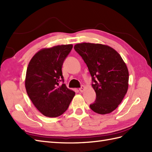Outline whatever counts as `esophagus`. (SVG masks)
Returning a JSON list of instances; mask_svg holds the SVG:
<instances>
[{
	"mask_svg": "<svg viewBox=\"0 0 152 152\" xmlns=\"http://www.w3.org/2000/svg\"><path fill=\"white\" fill-rule=\"evenodd\" d=\"M83 90H84V86H81V88H79V91H80V92H83Z\"/></svg>",
	"mask_w": 152,
	"mask_h": 152,
	"instance_id": "obj_1",
	"label": "esophagus"
}]
</instances>
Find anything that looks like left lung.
Returning <instances> with one entry per match:
<instances>
[{
    "mask_svg": "<svg viewBox=\"0 0 152 152\" xmlns=\"http://www.w3.org/2000/svg\"><path fill=\"white\" fill-rule=\"evenodd\" d=\"M74 48L91 76L96 99L90 108L99 114L114 111L128 89L129 72L120 55L111 47L99 44H78Z\"/></svg>",
    "mask_w": 152,
    "mask_h": 152,
    "instance_id": "obj_1",
    "label": "left lung"
}]
</instances>
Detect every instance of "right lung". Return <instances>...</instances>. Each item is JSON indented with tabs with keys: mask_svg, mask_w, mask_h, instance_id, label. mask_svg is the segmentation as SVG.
Here are the masks:
<instances>
[{
	"mask_svg": "<svg viewBox=\"0 0 152 152\" xmlns=\"http://www.w3.org/2000/svg\"><path fill=\"white\" fill-rule=\"evenodd\" d=\"M72 47L61 45L41 50L28 63L25 88L35 107L45 116L56 118L63 114L75 95L63 83L61 70Z\"/></svg>",
	"mask_w": 152,
	"mask_h": 152,
	"instance_id": "obj_1",
	"label": "right lung"
}]
</instances>
